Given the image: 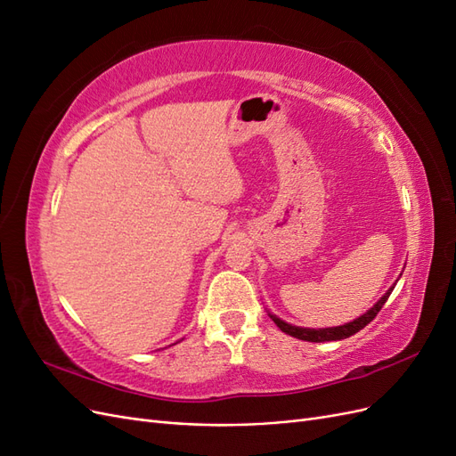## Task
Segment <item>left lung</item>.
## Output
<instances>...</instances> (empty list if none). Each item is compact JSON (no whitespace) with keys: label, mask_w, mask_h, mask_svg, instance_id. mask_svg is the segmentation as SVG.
<instances>
[{"label":"left lung","mask_w":456,"mask_h":456,"mask_svg":"<svg viewBox=\"0 0 456 456\" xmlns=\"http://www.w3.org/2000/svg\"><path fill=\"white\" fill-rule=\"evenodd\" d=\"M394 287H390L388 291H386V295L377 302L375 306H372L369 312H365L362 317H357V320L346 323V325H340V327H329V329H302V327H295V325H289L285 322H281L280 317L275 315H270L272 320L275 322V325H278L283 333L291 335L295 338H300V340H308V342H329V340H340V338H348L352 335H355L357 330H362L367 323H370L372 320H375L377 314L380 312V308L384 306V302L388 300V297L392 295Z\"/></svg>","instance_id":"1"}]
</instances>
